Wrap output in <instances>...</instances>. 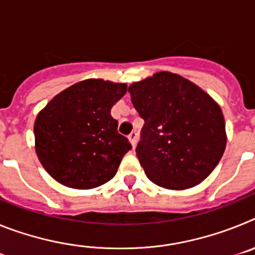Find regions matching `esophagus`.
Wrapping results in <instances>:
<instances>
[{
    "mask_svg": "<svg viewBox=\"0 0 255 255\" xmlns=\"http://www.w3.org/2000/svg\"><path fill=\"white\" fill-rule=\"evenodd\" d=\"M129 140H130V143L132 144V147H135V145H136V141H138V134H136V131L130 132Z\"/></svg>",
    "mask_w": 255,
    "mask_h": 255,
    "instance_id": "34e87169",
    "label": "esophagus"
}]
</instances>
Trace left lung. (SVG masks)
Returning <instances> with one entry per match:
<instances>
[{"label":"left lung","instance_id":"8db88e82","mask_svg":"<svg viewBox=\"0 0 255 255\" xmlns=\"http://www.w3.org/2000/svg\"><path fill=\"white\" fill-rule=\"evenodd\" d=\"M129 93L144 120L135 150L148 179L173 190L203 181L226 147L220 106L199 87L166 71L134 83Z\"/></svg>","mask_w":255,"mask_h":255}]
</instances>
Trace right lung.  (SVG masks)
I'll use <instances>...</instances> for the list:
<instances>
[{
    "label": "right lung",
    "mask_w": 255,
    "mask_h": 255,
    "mask_svg": "<svg viewBox=\"0 0 255 255\" xmlns=\"http://www.w3.org/2000/svg\"><path fill=\"white\" fill-rule=\"evenodd\" d=\"M126 93V84L89 79L53 98L37 116L35 150L44 170L69 188L92 189L116 175L131 149L117 131L111 108Z\"/></svg>",
    "instance_id": "add662e5"
}]
</instances>
